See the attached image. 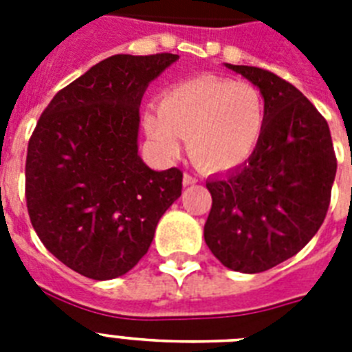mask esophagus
<instances>
[{
    "label": "esophagus",
    "mask_w": 352,
    "mask_h": 352,
    "mask_svg": "<svg viewBox=\"0 0 352 352\" xmlns=\"http://www.w3.org/2000/svg\"><path fill=\"white\" fill-rule=\"evenodd\" d=\"M182 182H184V186H190V184H195V182H199V179H197L195 175H191V173H184Z\"/></svg>",
    "instance_id": "esophagus-1"
}]
</instances>
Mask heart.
I'll return each instance as SVG.
<instances>
[{
    "label": "heart",
    "mask_w": 352,
    "mask_h": 352,
    "mask_svg": "<svg viewBox=\"0 0 352 352\" xmlns=\"http://www.w3.org/2000/svg\"><path fill=\"white\" fill-rule=\"evenodd\" d=\"M144 131L164 155L175 157L181 138L191 157L209 171H227L252 157L267 126V102L249 82L204 75L168 87Z\"/></svg>",
    "instance_id": "1"
}]
</instances>
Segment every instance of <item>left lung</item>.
Listing matches in <instances>:
<instances>
[{
    "mask_svg": "<svg viewBox=\"0 0 352 352\" xmlns=\"http://www.w3.org/2000/svg\"><path fill=\"white\" fill-rule=\"evenodd\" d=\"M227 67L258 85L267 126L243 166L206 182L212 206L204 238L223 267L258 274L317 234L331 202L336 155L327 121L297 87L261 67Z\"/></svg>",
    "mask_w": 352,
    "mask_h": 352,
    "instance_id": "1",
    "label": "left lung"
}]
</instances>
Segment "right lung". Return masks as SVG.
Segmentation results:
<instances>
[{"label":"right lung","mask_w":352,"mask_h":352,"mask_svg":"<svg viewBox=\"0 0 352 352\" xmlns=\"http://www.w3.org/2000/svg\"><path fill=\"white\" fill-rule=\"evenodd\" d=\"M179 55H112L53 96L28 141L25 197L39 240L71 270L105 281L134 268L182 171L138 155L140 103Z\"/></svg>","instance_id":"add662e5"}]
</instances>
